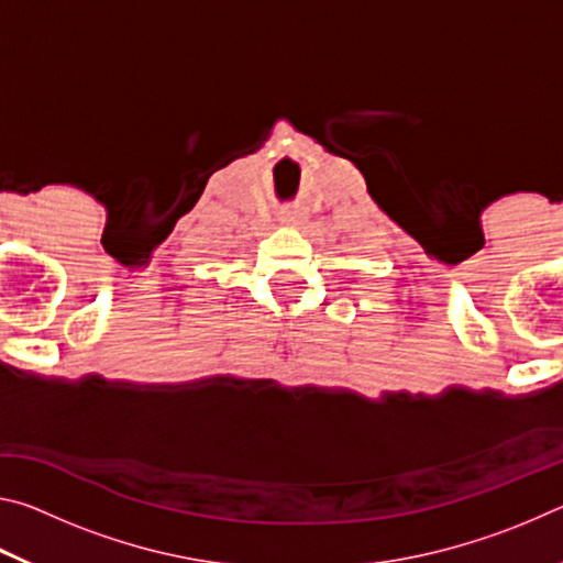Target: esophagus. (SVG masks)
<instances>
[{"instance_id":"obj_1","label":"esophagus","mask_w":563,"mask_h":563,"mask_svg":"<svg viewBox=\"0 0 563 563\" xmlns=\"http://www.w3.org/2000/svg\"><path fill=\"white\" fill-rule=\"evenodd\" d=\"M280 221H283V223H300L302 216H300L298 211H292V208H290V211L280 213Z\"/></svg>"}]
</instances>
